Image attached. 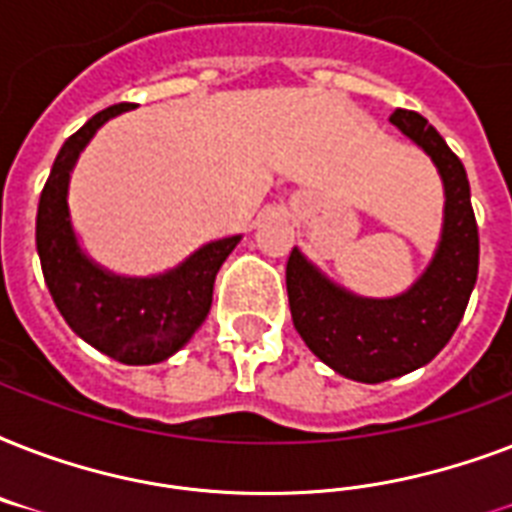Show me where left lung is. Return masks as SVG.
<instances>
[{
    "mask_svg": "<svg viewBox=\"0 0 512 512\" xmlns=\"http://www.w3.org/2000/svg\"><path fill=\"white\" fill-rule=\"evenodd\" d=\"M420 146L444 183V223L428 268L396 297H361L332 281L300 249L287 263L292 321L305 345L337 374L385 382L441 353L468 308L478 276V225L468 172L428 119L398 108L390 116Z\"/></svg>",
    "mask_w": 512,
    "mask_h": 512,
    "instance_id": "8db88e82",
    "label": "left lung"
}]
</instances>
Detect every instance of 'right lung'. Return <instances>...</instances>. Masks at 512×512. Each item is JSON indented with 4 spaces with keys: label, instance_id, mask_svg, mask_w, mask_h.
<instances>
[{
    "label": "right lung",
    "instance_id": "right-lung-1",
    "mask_svg": "<svg viewBox=\"0 0 512 512\" xmlns=\"http://www.w3.org/2000/svg\"><path fill=\"white\" fill-rule=\"evenodd\" d=\"M130 108V103H119L100 111L63 143L39 196L36 252L68 327L122 364L148 366L175 356L204 324L217 271L241 236L209 241L156 276H119L84 252L68 212L71 172L95 132Z\"/></svg>",
    "mask_w": 512,
    "mask_h": 512
}]
</instances>
